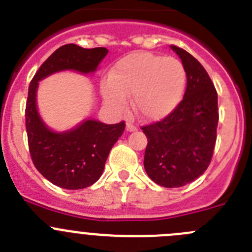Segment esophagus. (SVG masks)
I'll use <instances>...</instances> for the list:
<instances>
[{
  "label": "esophagus",
  "instance_id": "34e87169",
  "mask_svg": "<svg viewBox=\"0 0 252 252\" xmlns=\"http://www.w3.org/2000/svg\"><path fill=\"white\" fill-rule=\"evenodd\" d=\"M136 126H134L133 123H130V122H128V123H126V130L128 131H134V130H136Z\"/></svg>",
  "mask_w": 252,
  "mask_h": 252
}]
</instances>
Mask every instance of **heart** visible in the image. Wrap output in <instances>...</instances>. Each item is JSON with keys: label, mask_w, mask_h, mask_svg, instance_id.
Segmentation results:
<instances>
[{"label": "heart", "mask_w": 252, "mask_h": 252, "mask_svg": "<svg viewBox=\"0 0 252 252\" xmlns=\"http://www.w3.org/2000/svg\"><path fill=\"white\" fill-rule=\"evenodd\" d=\"M186 85V70L178 59L151 53H134L117 61L102 84L109 108L122 112L126 96L144 119H160L175 109Z\"/></svg>", "instance_id": "1"}]
</instances>
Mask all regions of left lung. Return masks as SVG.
I'll return each mask as SVG.
<instances>
[{
  "label": "left lung",
  "instance_id": "1",
  "mask_svg": "<svg viewBox=\"0 0 252 252\" xmlns=\"http://www.w3.org/2000/svg\"><path fill=\"white\" fill-rule=\"evenodd\" d=\"M187 75L185 96L162 121L141 126L148 138L144 167L149 177L166 188L182 187L208 168L219 121L218 94L198 60L171 45Z\"/></svg>",
  "mask_w": 252,
  "mask_h": 252
}]
</instances>
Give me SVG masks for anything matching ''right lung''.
I'll use <instances>...</instances> for the list:
<instances>
[{"mask_svg":"<svg viewBox=\"0 0 252 252\" xmlns=\"http://www.w3.org/2000/svg\"><path fill=\"white\" fill-rule=\"evenodd\" d=\"M107 53L106 48L63 45L44 61L29 84L26 129L32 161L46 180L65 189L86 188L101 177L109 151L123 134L126 123L104 124L89 119L72 130L54 133L36 111L38 81L61 70L94 72Z\"/></svg>","mask_w":252,"mask_h":252,"instance_id":"obj_1","label":"right lung"}]
</instances>
